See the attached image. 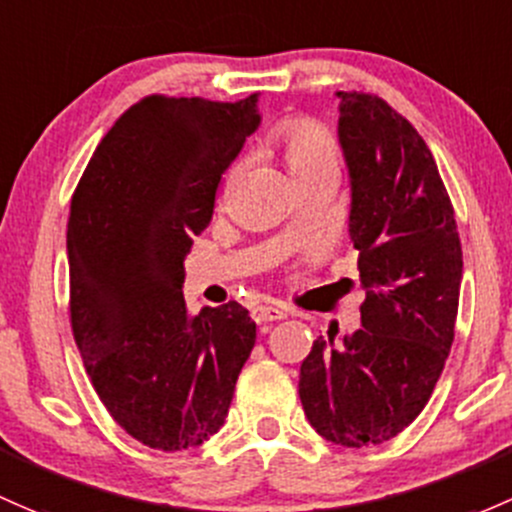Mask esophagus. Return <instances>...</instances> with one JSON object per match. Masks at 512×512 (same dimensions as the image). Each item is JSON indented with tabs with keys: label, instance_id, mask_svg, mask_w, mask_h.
<instances>
[{
	"label": "esophagus",
	"instance_id": "obj_1",
	"mask_svg": "<svg viewBox=\"0 0 512 512\" xmlns=\"http://www.w3.org/2000/svg\"><path fill=\"white\" fill-rule=\"evenodd\" d=\"M252 319L257 321V324H262V321H279V319H287V309H282V306H270V304H260L252 309Z\"/></svg>",
	"mask_w": 512,
	"mask_h": 512
}]
</instances>
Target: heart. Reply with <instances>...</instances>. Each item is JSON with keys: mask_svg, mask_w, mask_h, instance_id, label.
I'll list each match as a JSON object with an SVG mask.
<instances>
[{"mask_svg": "<svg viewBox=\"0 0 512 512\" xmlns=\"http://www.w3.org/2000/svg\"><path fill=\"white\" fill-rule=\"evenodd\" d=\"M274 149L292 181L316 174H338L341 154L333 134L309 117H289L274 132Z\"/></svg>", "mask_w": 512, "mask_h": 512, "instance_id": "heart-1", "label": "heart"}]
</instances>
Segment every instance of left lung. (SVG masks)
<instances>
[{
  "mask_svg": "<svg viewBox=\"0 0 512 512\" xmlns=\"http://www.w3.org/2000/svg\"><path fill=\"white\" fill-rule=\"evenodd\" d=\"M338 139L351 174L363 328L319 336L301 363L306 419L333 444L360 449L397 437L432 397L461 289V240L437 161L378 95L341 90Z\"/></svg>",
  "mask_w": 512,
  "mask_h": 512,
  "instance_id": "1",
  "label": "left lung"
}]
</instances>
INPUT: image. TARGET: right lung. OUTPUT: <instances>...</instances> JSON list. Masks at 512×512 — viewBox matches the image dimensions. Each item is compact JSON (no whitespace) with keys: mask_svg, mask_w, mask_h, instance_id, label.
I'll use <instances>...</instances> for the list:
<instances>
[{"mask_svg":"<svg viewBox=\"0 0 512 512\" xmlns=\"http://www.w3.org/2000/svg\"><path fill=\"white\" fill-rule=\"evenodd\" d=\"M260 125L238 102L147 95L90 157L71 198V326L95 392L149 449L223 427L255 321L238 301L191 316L184 260L213 218L225 169Z\"/></svg>","mask_w":512,"mask_h":512,"instance_id":"1","label":"right lung"}]
</instances>
